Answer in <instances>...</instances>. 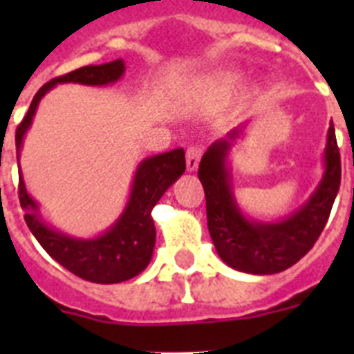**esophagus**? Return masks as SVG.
<instances>
[{
  "label": "esophagus",
  "mask_w": 354,
  "mask_h": 354,
  "mask_svg": "<svg viewBox=\"0 0 354 354\" xmlns=\"http://www.w3.org/2000/svg\"><path fill=\"white\" fill-rule=\"evenodd\" d=\"M202 154H204L202 147H196V145L187 147V150H186V167H187V170L195 171L196 168H198V162H200V159H202Z\"/></svg>",
  "instance_id": "1"
}]
</instances>
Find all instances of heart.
Instances as JSON below:
<instances>
[{
  "label": "heart",
  "mask_w": 354,
  "mask_h": 354,
  "mask_svg": "<svg viewBox=\"0 0 354 354\" xmlns=\"http://www.w3.org/2000/svg\"><path fill=\"white\" fill-rule=\"evenodd\" d=\"M221 83H225V84H230V83H232V80H230V77H223V80H221Z\"/></svg>",
  "instance_id": "heart-1"
}]
</instances>
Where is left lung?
Wrapping results in <instances>:
<instances>
[{
  "label": "left lung",
  "mask_w": 354,
  "mask_h": 354,
  "mask_svg": "<svg viewBox=\"0 0 354 354\" xmlns=\"http://www.w3.org/2000/svg\"><path fill=\"white\" fill-rule=\"evenodd\" d=\"M239 133L241 129H234L228 140H236ZM228 140L212 143L198 167L211 239L221 261L234 270L252 274L280 273L310 252L330 218L340 186V152L335 127L331 124L328 129L321 184L306 204L277 223L248 220L237 207L227 168Z\"/></svg>",
  "instance_id": "8db88e82"
}]
</instances>
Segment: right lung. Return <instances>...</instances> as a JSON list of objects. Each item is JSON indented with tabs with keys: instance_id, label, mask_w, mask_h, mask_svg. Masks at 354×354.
Wrapping results in <instances>:
<instances>
[{
	"instance_id": "add662e5",
	"label": "right lung",
	"mask_w": 354,
	"mask_h": 354,
	"mask_svg": "<svg viewBox=\"0 0 354 354\" xmlns=\"http://www.w3.org/2000/svg\"><path fill=\"white\" fill-rule=\"evenodd\" d=\"M126 71L124 60H115L102 65H86L65 76H58L46 83L31 101L28 113L15 131L17 162L21 145L30 129L33 115L42 99L58 83H81L101 86L115 83ZM186 170V158L183 149L165 154L152 156L140 162L134 175L131 196L122 216L102 236L93 239H77L65 236L48 227L39 216V205L26 192L23 174H19V202L26 211L24 220L31 234L37 237L46 252L60 262L65 270L76 277L93 283H118L142 273L152 259L156 245V227L150 211L158 204L162 193L179 179Z\"/></svg>"
}]
</instances>
